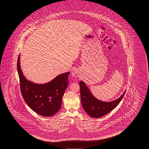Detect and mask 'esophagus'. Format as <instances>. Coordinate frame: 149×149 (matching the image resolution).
I'll list each match as a JSON object with an SVG mask.
<instances>
[{
	"label": "esophagus",
	"instance_id": "obj_1",
	"mask_svg": "<svg viewBox=\"0 0 149 149\" xmlns=\"http://www.w3.org/2000/svg\"><path fill=\"white\" fill-rule=\"evenodd\" d=\"M79 72L78 71L76 70V69H74V70L72 71V72H71V75L72 76L74 77V78H78V76H79Z\"/></svg>",
	"mask_w": 149,
	"mask_h": 149
}]
</instances>
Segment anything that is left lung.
Here are the masks:
<instances>
[{
    "instance_id": "obj_1",
    "label": "left lung",
    "mask_w": 149,
    "mask_h": 149,
    "mask_svg": "<svg viewBox=\"0 0 149 149\" xmlns=\"http://www.w3.org/2000/svg\"><path fill=\"white\" fill-rule=\"evenodd\" d=\"M81 102L82 108L88 116L92 118L102 117L117 107L123 98L126 91L114 101H102L96 98L83 81L79 82Z\"/></svg>"
}]
</instances>
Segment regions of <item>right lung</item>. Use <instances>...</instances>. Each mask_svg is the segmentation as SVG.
Wrapping results in <instances>:
<instances>
[{"mask_svg":"<svg viewBox=\"0 0 149 149\" xmlns=\"http://www.w3.org/2000/svg\"><path fill=\"white\" fill-rule=\"evenodd\" d=\"M17 69L21 92L26 103L35 112L44 117H51L60 109L62 97L68 86L70 72L62 73L49 82L40 84L28 80L20 65V54Z\"/></svg>","mask_w":149,"mask_h":149,"instance_id":"obj_1","label":"right lung"}]
</instances>
